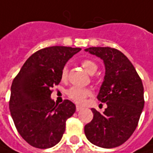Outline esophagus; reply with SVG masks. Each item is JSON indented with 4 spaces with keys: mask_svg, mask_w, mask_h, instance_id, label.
Masks as SVG:
<instances>
[{
    "mask_svg": "<svg viewBox=\"0 0 153 153\" xmlns=\"http://www.w3.org/2000/svg\"><path fill=\"white\" fill-rule=\"evenodd\" d=\"M76 111H81V110H82V107H81V106H79V105H76Z\"/></svg>",
    "mask_w": 153,
    "mask_h": 153,
    "instance_id": "esophagus-1",
    "label": "esophagus"
}]
</instances>
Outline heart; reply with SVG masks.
I'll use <instances>...</instances> for the list:
<instances>
[{
    "label": "heart",
    "instance_id": "obj_1",
    "mask_svg": "<svg viewBox=\"0 0 153 153\" xmlns=\"http://www.w3.org/2000/svg\"><path fill=\"white\" fill-rule=\"evenodd\" d=\"M83 69L89 74H94L97 70V64L91 59H84L81 62ZM68 67L63 66L61 71V77L62 80H66L68 77ZM67 96L76 104H82L84 100L91 96V91L88 89H84L81 87H71L67 91Z\"/></svg>",
    "mask_w": 153,
    "mask_h": 153
}]
</instances>
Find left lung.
Wrapping results in <instances>:
<instances>
[{
    "mask_svg": "<svg viewBox=\"0 0 153 153\" xmlns=\"http://www.w3.org/2000/svg\"><path fill=\"white\" fill-rule=\"evenodd\" d=\"M104 60L105 76L98 101L106 103L104 113L91 109L93 119L84 133L93 145L114 148L124 144L136 130L144 108V86L132 63L118 49L91 47L85 49Z\"/></svg>",
    "mask_w": 153,
    "mask_h": 153,
    "instance_id": "8db88e82",
    "label": "left lung"
}]
</instances>
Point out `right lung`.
<instances>
[{
	"mask_svg": "<svg viewBox=\"0 0 153 153\" xmlns=\"http://www.w3.org/2000/svg\"><path fill=\"white\" fill-rule=\"evenodd\" d=\"M80 48L52 46L31 55L13 80L9 110L22 137L30 146L46 149L59 143L66 120L76 106L65 99L56 104L52 88L61 82V71Z\"/></svg>",
	"mask_w": 153,
	"mask_h": 153,
	"instance_id": "add662e5",
	"label": "right lung"
}]
</instances>
